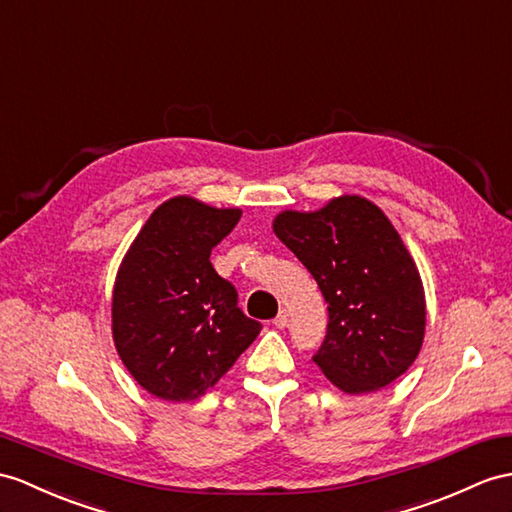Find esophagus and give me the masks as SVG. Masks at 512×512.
I'll list each match as a JSON object with an SVG mask.
<instances>
[{
    "label": "esophagus",
    "mask_w": 512,
    "mask_h": 512,
    "mask_svg": "<svg viewBox=\"0 0 512 512\" xmlns=\"http://www.w3.org/2000/svg\"><path fill=\"white\" fill-rule=\"evenodd\" d=\"M273 326H276V328H286V326H289V310H286V308H282L280 310V313L276 315V319H273Z\"/></svg>",
    "instance_id": "34e87169"
}]
</instances>
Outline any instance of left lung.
<instances>
[{
    "mask_svg": "<svg viewBox=\"0 0 512 512\" xmlns=\"http://www.w3.org/2000/svg\"><path fill=\"white\" fill-rule=\"evenodd\" d=\"M273 232L302 260L328 304L317 367L350 395L391 384L415 363L426 332L419 269L382 210L341 195L315 210H284Z\"/></svg>",
    "mask_w": 512,
    "mask_h": 512,
    "instance_id": "1",
    "label": "left lung"
}]
</instances>
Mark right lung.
<instances>
[{
	"label": "right lung",
	"mask_w": 512,
	"mask_h": 512,
	"mask_svg": "<svg viewBox=\"0 0 512 512\" xmlns=\"http://www.w3.org/2000/svg\"><path fill=\"white\" fill-rule=\"evenodd\" d=\"M239 208L189 195L160 204L123 256L112 289V339L147 393L191 402L215 386L260 332L210 252L239 223Z\"/></svg>",
	"instance_id": "right-lung-1"
}]
</instances>
